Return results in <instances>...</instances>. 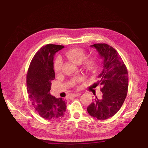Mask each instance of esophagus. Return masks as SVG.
Masks as SVG:
<instances>
[{
    "mask_svg": "<svg viewBox=\"0 0 148 148\" xmlns=\"http://www.w3.org/2000/svg\"><path fill=\"white\" fill-rule=\"evenodd\" d=\"M80 95H81L80 93H73V94L72 95V96H73V97H77L80 96Z\"/></svg>",
    "mask_w": 148,
    "mask_h": 148,
    "instance_id": "obj_1",
    "label": "esophagus"
}]
</instances>
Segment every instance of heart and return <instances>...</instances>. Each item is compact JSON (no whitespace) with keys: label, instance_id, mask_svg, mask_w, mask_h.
Listing matches in <instances>:
<instances>
[{"label":"heart","instance_id":"1","mask_svg":"<svg viewBox=\"0 0 148 148\" xmlns=\"http://www.w3.org/2000/svg\"><path fill=\"white\" fill-rule=\"evenodd\" d=\"M64 55L72 62L76 64L81 63L84 70L88 73H93L97 70V66H98V61L97 58L92 55L85 56L86 51L84 48H79V47L70 48L64 53ZM62 64V59L60 57H57L54 61L53 64L54 71L56 73H59L60 71ZM75 81L77 83L80 82L81 78H78Z\"/></svg>","mask_w":148,"mask_h":148}]
</instances>
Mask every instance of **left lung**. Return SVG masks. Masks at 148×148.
<instances>
[{
    "mask_svg": "<svg viewBox=\"0 0 148 148\" xmlns=\"http://www.w3.org/2000/svg\"><path fill=\"white\" fill-rule=\"evenodd\" d=\"M103 59V70L99 75L96 86L101 85L102 98L95 97L87 107L88 113L98 120L114 116L121 108L128 90V71L117 51L106 43L92 45Z\"/></svg>",
    "mask_w": 148,
    "mask_h": 148,
    "instance_id": "left-lung-1",
    "label": "left lung"
}]
</instances>
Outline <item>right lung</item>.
Segmentation results:
<instances>
[{
  "mask_svg": "<svg viewBox=\"0 0 148 148\" xmlns=\"http://www.w3.org/2000/svg\"><path fill=\"white\" fill-rule=\"evenodd\" d=\"M63 48L51 44L42 46L32 59L27 73L29 98L39 116L49 121L62 118L66 111L64 100L50 94L51 81L55 78L53 56Z\"/></svg>",
  "mask_w": 148,
  "mask_h": 148,
  "instance_id": "1",
  "label": "right lung"
}]
</instances>
